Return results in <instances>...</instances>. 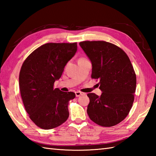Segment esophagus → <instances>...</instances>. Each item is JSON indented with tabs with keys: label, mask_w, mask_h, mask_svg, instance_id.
I'll use <instances>...</instances> for the list:
<instances>
[{
	"label": "esophagus",
	"mask_w": 156,
	"mask_h": 156,
	"mask_svg": "<svg viewBox=\"0 0 156 156\" xmlns=\"http://www.w3.org/2000/svg\"><path fill=\"white\" fill-rule=\"evenodd\" d=\"M75 94H76V97H80V96H81V95H82V94H84L83 92H80V91H77V92H75Z\"/></svg>",
	"instance_id": "esophagus-1"
}]
</instances>
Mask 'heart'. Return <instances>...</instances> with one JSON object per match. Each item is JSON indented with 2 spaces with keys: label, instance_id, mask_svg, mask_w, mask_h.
<instances>
[{
  "label": "heart",
  "instance_id": "heart-1",
  "mask_svg": "<svg viewBox=\"0 0 156 156\" xmlns=\"http://www.w3.org/2000/svg\"><path fill=\"white\" fill-rule=\"evenodd\" d=\"M80 59H84V58H80Z\"/></svg>",
  "mask_w": 156,
  "mask_h": 156
}]
</instances>
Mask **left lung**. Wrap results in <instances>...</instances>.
Masks as SVG:
<instances>
[{
    "label": "left lung",
    "mask_w": 156,
    "mask_h": 156,
    "mask_svg": "<svg viewBox=\"0 0 156 156\" xmlns=\"http://www.w3.org/2000/svg\"><path fill=\"white\" fill-rule=\"evenodd\" d=\"M79 45L92 64L91 78L99 79L100 97L87 94V113L102 127H112L124 120L134 101L136 75L130 59L120 48L104 41H82Z\"/></svg>",
    "instance_id": "1"
}]
</instances>
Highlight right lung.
Masks as SVG:
<instances>
[{
    "instance_id": "1",
    "label": "right lung",
    "mask_w": 156,
    "mask_h": 156,
    "mask_svg": "<svg viewBox=\"0 0 156 156\" xmlns=\"http://www.w3.org/2000/svg\"><path fill=\"white\" fill-rule=\"evenodd\" d=\"M77 51V43H48L36 49L22 65L19 88L25 108L39 127L51 129L69 117L68 102L75 93L54 88L66 65Z\"/></svg>"
}]
</instances>
